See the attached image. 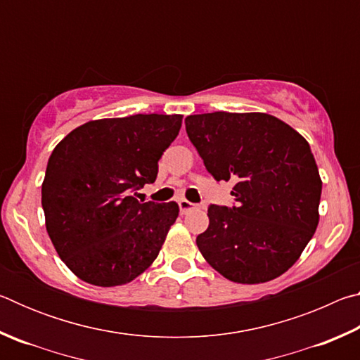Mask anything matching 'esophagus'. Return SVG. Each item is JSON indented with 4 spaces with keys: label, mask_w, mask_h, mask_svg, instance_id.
<instances>
[{
    "label": "esophagus",
    "mask_w": 360,
    "mask_h": 360,
    "mask_svg": "<svg viewBox=\"0 0 360 360\" xmlns=\"http://www.w3.org/2000/svg\"><path fill=\"white\" fill-rule=\"evenodd\" d=\"M178 205H179V211L182 212V214H186L187 211L197 208V205L191 203V202H188V200H186V198H179V200H178Z\"/></svg>",
    "instance_id": "1"
}]
</instances>
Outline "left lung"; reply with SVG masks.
<instances>
[{
    "label": "left lung",
    "mask_w": 360,
    "mask_h": 360,
    "mask_svg": "<svg viewBox=\"0 0 360 360\" xmlns=\"http://www.w3.org/2000/svg\"><path fill=\"white\" fill-rule=\"evenodd\" d=\"M186 130L212 178L235 182L231 208L208 206L200 252L233 283L283 275L319 222L322 182L307 139L262 112L188 115Z\"/></svg>",
    "instance_id": "1"
}]
</instances>
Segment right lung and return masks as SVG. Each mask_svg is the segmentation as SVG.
<instances>
[{"mask_svg":"<svg viewBox=\"0 0 360 360\" xmlns=\"http://www.w3.org/2000/svg\"><path fill=\"white\" fill-rule=\"evenodd\" d=\"M181 124L178 114L94 120L53 149L42 182L46 229L82 281L127 284L157 259L179 206L141 203L133 193L155 181Z\"/></svg>","mask_w":360,"mask_h":360,"instance_id":"add662e5","label":"right lung"}]
</instances>
